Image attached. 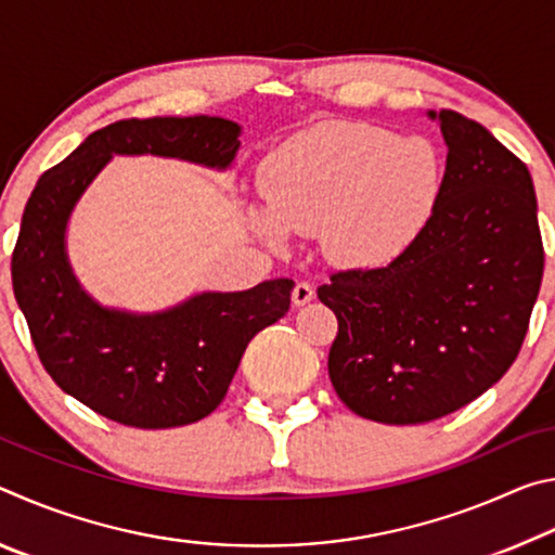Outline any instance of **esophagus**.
Instances as JSON below:
<instances>
[{
  "label": "esophagus",
  "instance_id": "34e87169",
  "mask_svg": "<svg viewBox=\"0 0 555 555\" xmlns=\"http://www.w3.org/2000/svg\"><path fill=\"white\" fill-rule=\"evenodd\" d=\"M313 296H315L313 286L308 284V281H298L294 286V294H291V300H294V306H306L308 300H313Z\"/></svg>",
  "mask_w": 555,
  "mask_h": 555
}]
</instances>
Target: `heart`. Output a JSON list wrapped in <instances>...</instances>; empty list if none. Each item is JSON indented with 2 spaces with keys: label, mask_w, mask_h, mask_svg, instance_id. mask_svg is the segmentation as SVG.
<instances>
[{
  "label": "heart",
  "mask_w": 555,
  "mask_h": 555,
  "mask_svg": "<svg viewBox=\"0 0 555 555\" xmlns=\"http://www.w3.org/2000/svg\"><path fill=\"white\" fill-rule=\"evenodd\" d=\"M443 181V158L424 137L323 121L267 158L261 185L271 215L255 222L271 242L284 230L321 234L337 264L384 267L426 230Z\"/></svg>",
  "instance_id": "obj_1"
}]
</instances>
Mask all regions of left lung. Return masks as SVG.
<instances>
[{"instance_id": "obj_1", "label": "left lung", "mask_w": 555, "mask_h": 555, "mask_svg": "<svg viewBox=\"0 0 555 555\" xmlns=\"http://www.w3.org/2000/svg\"><path fill=\"white\" fill-rule=\"evenodd\" d=\"M448 144L443 193L418 240L379 269L333 271L327 374L357 416L409 426L448 416L519 354L543 276L526 164L480 121L430 112Z\"/></svg>"}]
</instances>
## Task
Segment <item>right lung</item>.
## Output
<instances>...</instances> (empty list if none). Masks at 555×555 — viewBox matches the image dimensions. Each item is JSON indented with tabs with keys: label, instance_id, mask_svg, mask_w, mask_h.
<instances>
[{
	"label": "right lung",
	"instance_id": "add662e5",
	"mask_svg": "<svg viewBox=\"0 0 555 555\" xmlns=\"http://www.w3.org/2000/svg\"><path fill=\"white\" fill-rule=\"evenodd\" d=\"M240 127L222 117L119 119L46 171L22 215L12 284L51 379L100 416L131 428L195 424L220 406L251 337L288 313L294 281L201 294L173 311H105L82 294L63 234L75 201L112 154H158L228 168Z\"/></svg>",
	"mask_w": 555,
	"mask_h": 555
}]
</instances>
